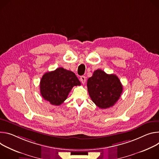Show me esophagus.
<instances>
[{
	"label": "esophagus",
	"instance_id": "34e87169",
	"mask_svg": "<svg viewBox=\"0 0 159 159\" xmlns=\"http://www.w3.org/2000/svg\"><path fill=\"white\" fill-rule=\"evenodd\" d=\"M80 81L81 82L84 84L86 83V77L84 76H82L80 78Z\"/></svg>",
	"mask_w": 159,
	"mask_h": 159
}]
</instances>
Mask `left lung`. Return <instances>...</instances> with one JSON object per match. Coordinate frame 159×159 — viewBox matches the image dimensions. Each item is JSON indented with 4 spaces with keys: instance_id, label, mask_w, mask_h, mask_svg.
Instances as JSON below:
<instances>
[{
    "instance_id": "1",
    "label": "left lung",
    "mask_w": 159,
    "mask_h": 159,
    "mask_svg": "<svg viewBox=\"0 0 159 159\" xmlns=\"http://www.w3.org/2000/svg\"><path fill=\"white\" fill-rule=\"evenodd\" d=\"M87 87L91 99L100 109L113 106L122 92V85L118 77L105 73L101 69L95 70L89 78Z\"/></svg>"
}]
</instances>
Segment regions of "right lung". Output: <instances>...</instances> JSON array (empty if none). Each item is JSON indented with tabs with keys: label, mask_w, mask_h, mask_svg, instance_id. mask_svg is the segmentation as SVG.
Listing matches in <instances>:
<instances>
[{
	"label": "right lung",
	"mask_w": 159,
	"mask_h": 159,
	"mask_svg": "<svg viewBox=\"0 0 159 159\" xmlns=\"http://www.w3.org/2000/svg\"><path fill=\"white\" fill-rule=\"evenodd\" d=\"M80 85V81L73 72L59 67L43 75L40 90L45 100L52 105H60L66 100L73 87Z\"/></svg>",
	"instance_id": "obj_1"
}]
</instances>
